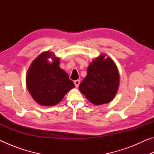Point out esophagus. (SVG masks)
<instances>
[{
  "mask_svg": "<svg viewBox=\"0 0 154 154\" xmlns=\"http://www.w3.org/2000/svg\"><path fill=\"white\" fill-rule=\"evenodd\" d=\"M74 83H75V86H76V87H78V86H79V83H80V80H79V79H77V80H75V82H74Z\"/></svg>",
  "mask_w": 154,
  "mask_h": 154,
  "instance_id": "34e87169",
  "label": "esophagus"
}]
</instances>
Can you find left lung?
I'll use <instances>...</instances> for the list:
<instances>
[{
  "label": "left lung",
  "instance_id": "left-lung-1",
  "mask_svg": "<svg viewBox=\"0 0 154 154\" xmlns=\"http://www.w3.org/2000/svg\"><path fill=\"white\" fill-rule=\"evenodd\" d=\"M105 57L101 55L90 64L87 76L79 85L88 100L97 105L110 102L119 87L118 68L109 57Z\"/></svg>",
  "mask_w": 154,
  "mask_h": 154
}]
</instances>
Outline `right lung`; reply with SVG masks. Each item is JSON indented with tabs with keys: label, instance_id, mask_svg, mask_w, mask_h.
Masks as SVG:
<instances>
[{
	"label": "right lung",
	"instance_id": "1",
	"mask_svg": "<svg viewBox=\"0 0 154 154\" xmlns=\"http://www.w3.org/2000/svg\"><path fill=\"white\" fill-rule=\"evenodd\" d=\"M51 57L53 62L49 63ZM26 86L32 98L43 106H54L60 102L64 95L75 87L74 83L60 69L59 58L51 52H44L38 56L28 69Z\"/></svg>",
	"mask_w": 154,
	"mask_h": 154
}]
</instances>
